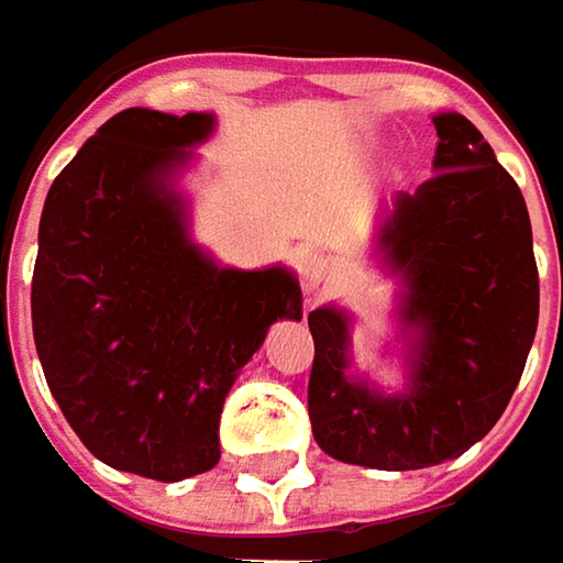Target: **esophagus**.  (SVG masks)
I'll return each mask as SVG.
<instances>
[{"label": "esophagus", "instance_id": "obj_1", "mask_svg": "<svg viewBox=\"0 0 563 563\" xmlns=\"http://www.w3.org/2000/svg\"><path fill=\"white\" fill-rule=\"evenodd\" d=\"M325 278H329V263H325L319 253H307V256L300 260V282H303V288H307V291H316Z\"/></svg>", "mask_w": 563, "mask_h": 563}]
</instances>
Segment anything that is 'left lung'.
Here are the masks:
<instances>
[{"mask_svg":"<svg viewBox=\"0 0 563 563\" xmlns=\"http://www.w3.org/2000/svg\"><path fill=\"white\" fill-rule=\"evenodd\" d=\"M435 178L398 190L378 250L398 272L407 388L351 376V316L310 313V422L319 448L369 470H420L479 442L505 413L539 325L532 225L517 181L457 112L432 119Z\"/></svg>","mask_w":563,"mask_h":563,"instance_id":"8db88e82","label":"left lung"}]
</instances>
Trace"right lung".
I'll return each instance as SVG.
<instances>
[{"mask_svg": "<svg viewBox=\"0 0 563 563\" xmlns=\"http://www.w3.org/2000/svg\"><path fill=\"white\" fill-rule=\"evenodd\" d=\"M216 115L124 109L58 172L40 216L31 316L46 385L102 464L178 483L219 464V417L291 269H228L187 234L175 178Z\"/></svg>", "mask_w": 563, "mask_h": 563, "instance_id": "add662e5", "label": "right lung"}]
</instances>
